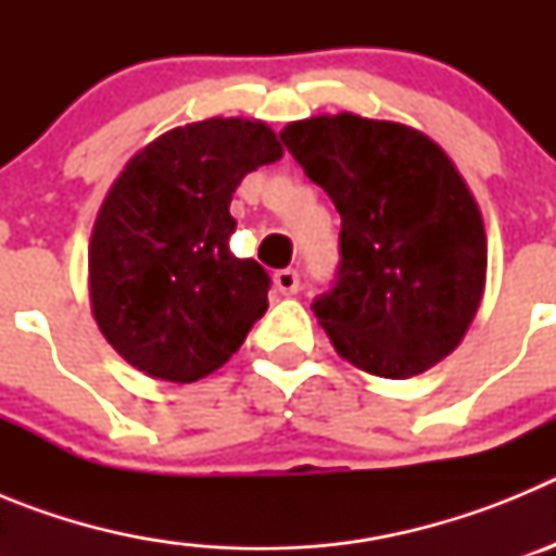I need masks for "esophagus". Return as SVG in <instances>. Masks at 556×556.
I'll return each mask as SVG.
<instances>
[{
    "label": "esophagus",
    "instance_id": "1",
    "mask_svg": "<svg viewBox=\"0 0 556 556\" xmlns=\"http://www.w3.org/2000/svg\"><path fill=\"white\" fill-rule=\"evenodd\" d=\"M273 281L275 289L281 294H294L301 289V275H298V269H278Z\"/></svg>",
    "mask_w": 556,
    "mask_h": 556
}]
</instances>
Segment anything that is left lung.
Wrapping results in <instances>:
<instances>
[{
  "label": "left lung",
  "mask_w": 556,
  "mask_h": 556,
  "mask_svg": "<svg viewBox=\"0 0 556 556\" xmlns=\"http://www.w3.org/2000/svg\"><path fill=\"white\" fill-rule=\"evenodd\" d=\"M281 139L342 217L337 281L312 303L337 353L381 378L426 372L462 342L488 278V236L443 147L356 113Z\"/></svg>",
  "instance_id": "obj_1"
}]
</instances>
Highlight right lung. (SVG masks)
<instances>
[{"label":"right lung","mask_w":556,"mask_h":556,"mask_svg":"<svg viewBox=\"0 0 556 556\" xmlns=\"http://www.w3.org/2000/svg\"><path fill=\"white\" fill-rule=\"evenodd\" d=\"M283 155L258 119H205L136 152L97 214L88 294L102 337L136 370L191 384L223 367L267 312L269 275L228 248L230 200Z\"/></svg>","instance_id":"obj_1"}]
</instances>
